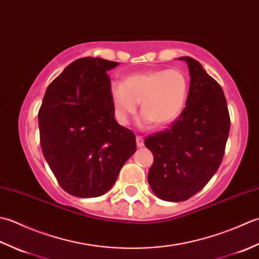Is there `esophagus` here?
Wrapping results in <instances>:
<instances>
[{"label": "esophagus", "instance_id": "obj_1", "mask_svg": "<svg viewBox=\"0 0 259 259\" xmlns=\"http://www.w3.org/2000/svg\"><path fill=\"white\" fill-rule=\"evenodd\" d=\"M136 144L139 147H143L144 146V141L142 136H136Z\"/></svg>", "mask_w": 259, "mask_h": 259}]
</instances>
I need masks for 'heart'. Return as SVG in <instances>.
<instances>
[{
    "label": "heart",
    "mask_w": 259,
    "mask_h": 259,
    "mask_svg": "<svg viewBox=\"0 0 259 259\" xmlns=\"http://www.w3.org/2000/svg\"><path fill=\"white\" fill-rule=\"evenodd\" d=\"M187 95V76L176 68L132 73L124 82L113 81L109 85L115 118L123 125L135 114L140 102L142 125L153 123L162 127L171 124L180 116Z\"/></svg>",
    "instance_id": "obj_1"
}]
</instances>
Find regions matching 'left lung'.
Instances as JSON below:
<instances>
[{
	"instance_id": "left-lung-1",
	"label": "left lung",
	"mask_w": 259,
	"mask_h": 259,
	"mask_svg": "<svg viewBox=\"0 0 259 259\" xmlns=\"http://www.w3.org/2000/svg\"><path fill=\"white\" fill-rule=\"evenodd\" d=\"M190 72L186 108L170 127L149 135L154 156L147 181L164 201L191 198L209 182L223 161L230 130L227 100L219 83L191 57H181Z\"/></svg>"
}]
</instances>
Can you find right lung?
<instances>
[{"instance_id": "right-lung-1", "label": "right lung", "mask_w": 259, "mask_h": 259, "mask_svg": "<svg viewBox=\"0 0 259 259\" xmlns=\"http://www.w3.org/2000/svg\"><path fill=\"white\" fill-rule=\"evenodd\" d=\"M118 65L102 58L77 59L50 83L42 100V153L71 196H103L136 151L135 135L115 120L109 96L107 71Z\"/></svg>"}]
</instances>
